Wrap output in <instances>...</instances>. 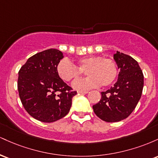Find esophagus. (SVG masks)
<instances>
[{"label":"esophagus","mask_w":158,"mask_h":158,"mask_svg":"<svg viewBox=\"0 0 158 158\" xmlns=\"http://www.w3.org/2000/svg\"><path fill=\"white\" fill-rule=\"evenodd\" d=\"M78 93L81 94H86L88 93V90H84V91H78Z\"/></svg>","instance_id":"obj_1"}]
</instances>
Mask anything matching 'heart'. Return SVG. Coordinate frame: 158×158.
I'll use <instances>...</instances> for the list:
<instances>
[{
	"mask_svg": "<svg viewBox=\"0 0 158 158\" xmlns=\"http://www.w3.org/2000/svg\"><path fill=\"white\" fill-rule=\"evenodd\" d=\"M77 66L67 59H63L57 66L59 77L65 81L77 79L86 70L88 76L85 79H79L73 82L74 89L84 91L96 88L100 84L106 87L115 80L117 76V66L110 59H103L101 56H90L79 58L77 60Z\"/></svg>",
	"mask_w": 158,
	"mask_h": 158,
	"instance_id": "1",
	"label": "heart"
}]
</instances>
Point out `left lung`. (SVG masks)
I'll return each instance as SVG.
<instances>
[{"label": "left lung", "mask_w": 158, "mask_h": 158, "mask_svg": "<svg viewBox=\"0 0 158 158\" xmlns=\"http://www.w3.org/2000/svg\"><path fill=\"white\" fill-rule=\"evenodd\" d=\"M114 59L119 69L117 81L114 87L102 92L99 102L93 106L96 115L108 123L119 122L132 113L142 95L144 84L142 70L131 56L117 51Z\"/></svg>", "instance_id": "1"}]
</instances>
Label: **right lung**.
<instances>
[{
	"instance_id": "1",
	"label": "right lung",
	"mask_w": 158,
	"mask_h": 158,
	"mask_svg": "<svg viewBox=\"0 0 158 158\" xmlns=\"http://www.w3.org/2000/svg\"><path fill=\"white\" fill-rule=\"evenodd\" d=\"M63 57L56 49L44 50L29 58L19 72L21 103L27 113L41 122L52 123L65 117L77 94L57 73Z\"/></svg>"
}]
</instances>
